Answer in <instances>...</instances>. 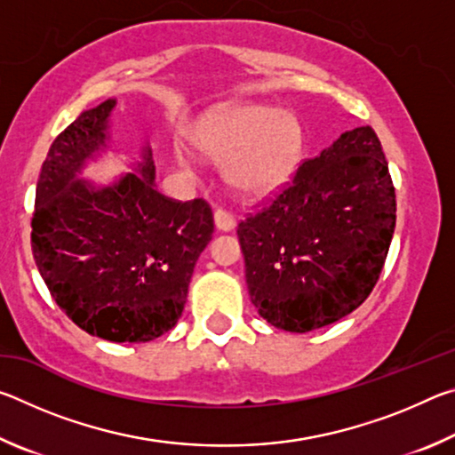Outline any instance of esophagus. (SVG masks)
<instances>
[{
	"instance_id": "obj_1",
	"label": "esophagus",
	"mask_w": 455,
	"mask_h": 455,
	"mask_svg": "<svg viewBox=\"0 0 455 455\" xmlns=\"http://www.w3.org/2000/svg\"><path fill=\"white\" fill-rule=\"evenodd\" d=\"M212 217H214V227H217L219 230H222V233H228V230H233L235 225H236L235 217L228 211L217 209V211H214Z\"/></svg>"
}]
</instances>
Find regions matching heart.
Wrapping results in <instances>:
<instances>
[{
    "label": "heart",
    "mask_w": 455,
    "mask_h": 455,
    "mask_svg": "<svg viewBox=\"0 0 455 455\" xmlns=\"http://www.w3.org/2000/svg\"><path fill=\"white\" fill-rule=\"evenodd\" d=\"M206 156L225 160L230 187L244 196H268L287 187L303 158V126L271 104L230 102L214 108L192 130ZM187 163V152H179Z\"/></svg>",
    "instance_id": "obj_1"
}]
</instances>
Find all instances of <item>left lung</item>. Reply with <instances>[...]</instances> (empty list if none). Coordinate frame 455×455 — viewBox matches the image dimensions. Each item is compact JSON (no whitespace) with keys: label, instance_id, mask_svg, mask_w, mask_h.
Masks as SVG:
<instances>
[{"label":"left lung","instance_id":"left-lung-1","mask_svg":"<svg viewBox=\"0 0 455 455\" xmlns=\"http://www.w3.org/2000/svg\"><path fill=\"white\" fill-rule=\"evenodd\" d=\"M395 230V188L371 126L353 128L236 228L252 305L291 333L331 325L373 291Z\"/></svg>","mask_w":455,"mask_h":455}]
</instances>
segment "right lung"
<instances>
[{
    "instance_id": "right-lung-1",
    "label": "right lung",
    "mask_w": 455,
    "mask_h": 455,
    "mask_svg": "<svg viewBox=\"0 0 455 455\" xmlns=\"http://www.w3.org/2000/svg\"><path fill=\"white\" fill-rule=\"evenodd\" d=\"M110 98L84 110L50 146L36 187L32 251L53 301L76 325L114 343H146L182 315L214 222L203 198L156 190L152 148L110 184L82 179L108 150Z\"/></svg>"
}]
</instances>
